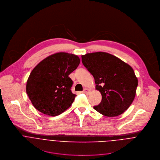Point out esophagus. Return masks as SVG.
Returning <instances> with one entry per match:
<instances>
[{"label": "esophagus", "instance_id": "34e87169", "mask_svg": "<svg viewBox=\"0 0 160 160\" xmlns=\"http://www.w3.org/2000/svg\"><path fill=\"white\" fill-rule=\"evenodd\" d=\"M90 91H91V89H88V88H85V89L83 90V92L85 93V94H89Z\"/></svg>", "mask_w": 160, "mask_h": 160}]
</instances>
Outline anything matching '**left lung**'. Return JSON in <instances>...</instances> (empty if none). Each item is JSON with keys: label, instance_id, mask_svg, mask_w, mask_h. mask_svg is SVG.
I'll list each match as a JSON object with an SVG mask.
<instances>
[{"label": "left lung", "instance_id": "8db88e82", "mask_svg": "<svg viewBox=\"0 0 160 160\" xmlns=\"http://www.w3.org/2000/svg\"><path fill=\"white\" fill-rule=\"evenodd\" d=\"M82 62L93 76L102 100L94 109L108 117L118 116L134 99L138 84L133 69L119 58L104 52L82 55Z\"/></svg>", "mask_w": 160, "mask_h": 160}]
</instances>
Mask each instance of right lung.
<instances>
[{
	"mask_svg": "<svg viewBox=\"0 0 160 160\" xmlns=\"http://www.w3.org/2000/svg\"><path fill=\"white\" fill-rule=\"evenodd\" d=\"M80 63L75 54L61 52L41 61L31 71L26 84V92L39 111L56 116L68 109L74 102L72 81L69 75Z\"/></svg>",
	"mask_w": 160,
	"mask_h": 160,
	"instance_id": "right-lung-1",
	"label": "right lung"
}]
</instances>
